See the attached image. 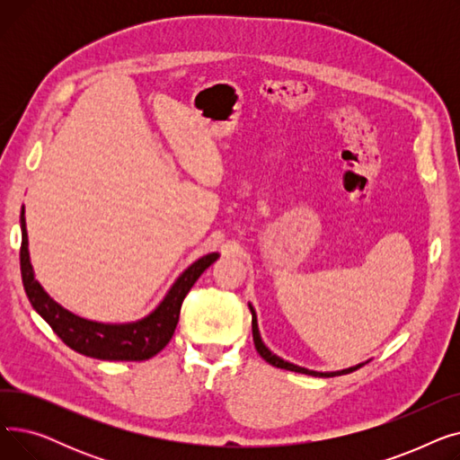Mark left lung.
Returning <instances> with one entry per match:
<instances>
[{
	"label": "left lung",
	"instance_id": "left-lung-1",
	"mask_svg": "<svg viewBox=\"0 0 460 460\" xmlns=\"http://www.w3.org/2000/svg\"><path fill=\"white\" fill-rule=\"evenodd\" d=\"M250 311H252V332H253V343H255V349H257V352L261 354V358H262V359H267L269 364H270V366H274V367L287 369V371H295V373H304V375H311V376H324V378H328V376L349 375V373H352V371L359 369L361 366H366V364H358V366L349 367V369H343V371L319 373V371H311V369H305V367H298V366H295V364H288V361H285V359L278 358L276 354H272V352L267 349V345L262 343V340H261V333H259V328H257V315H255V309L252 307V304H250Z\"/></svg>",
	"mask_w": 460,
	"mask_h": 460
}]
</instances>
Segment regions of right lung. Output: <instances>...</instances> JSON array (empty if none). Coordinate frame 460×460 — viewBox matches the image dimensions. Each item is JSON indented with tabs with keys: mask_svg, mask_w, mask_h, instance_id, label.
<instances>
[{
	"mask_svg": "<svg viewBox=\"0 0 460 460\" xmlns=\"http://www.w3.org/2000/svg\"><path fill=\"white\" fill-rule=\"evenodd\" d=\"M22 227V246H20V270L22 283L26 288V295L39 315L52 326L59 335V340L84 356L96 359H113V361H141L156 356L172 340L179 315L181 305L190 288L199 279V276L220 257V253H208L198 259L177 278L173 287L169 288L165 298L158 307L141 321L127 324H104L82 319L75 313L66 311L58 302L46 295L40 283L35 279L33 267L30 262L28 250V231H26V216L23 207L20 214Z\"/></svg>",
	"mask_w": 460,
	"mask_h": 460,
	"instance_id": "obj_1",
	"label": "right lung"
}]
</instances>
